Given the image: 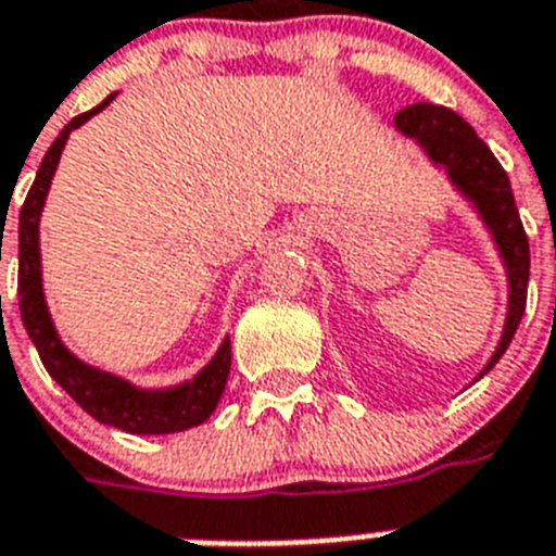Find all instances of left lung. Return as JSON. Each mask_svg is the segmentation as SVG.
<instances>
[{
  "label": "left lung",
  "mask_w": 556,
  "mask_h": 556,
  "mask_svg": "<svg viewBox=\"0 0 556 556\" xmlns=\"http://www.w3.org/2000/svg\"><path fill=\"white\" fill-rule=\"evenodd\" d=\"M394 128L403 137L414 139L428 156V162L445 170L459 197L471 202L480 223L489 228L491 239L497 245L500 260H503L505 279H508V308H505V325L497 349L477 374V380H482L497 365L505 349L511 345L517 325L526 314L531 256H528V237L522 231L520 211L514 205L511 182H508L497 156L477 137V130L451 108L428 105V102L408 105L394 116Z\"/></svg>",
  "instance_id": "left-lung-1"
}]
</instances>
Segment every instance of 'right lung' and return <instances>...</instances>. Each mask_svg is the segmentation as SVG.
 I'll list each match as a JSON object with an SVG mask.
<instances>
[{
	"mask_svg": "<svg viewBox=\"0 0 556 556\" xmlns=\"http://www.w3.org/2000/svg\"><path fill=\"white\" fill-rule=\"evenodd\" d=\"M116 93L105 97L88 114H79L67 122L62 134L53 139V146L45 153L42 165L36 170L25 205L20 211V311L25 331L39 351V359L48 368L53 380L74 396L76 405H83L90 417L102 426H114L128 434H176L193 426H202L219 405L228 374H231V340L225 337L223 345L211 356V363L193 380L168 388H139L122 380L116 374L102 371L97 365L67 349L59 337L51 319L42 288V254H39V219L51 191V179L56 174L59 156L65 151L71 130L105 111L114 102Z\"/></svg>",
	"mask_w": 556,
	"mask_h": 556,
	"instance_id": "obj_1",
	"label": "right lung"
}]
</instances>
